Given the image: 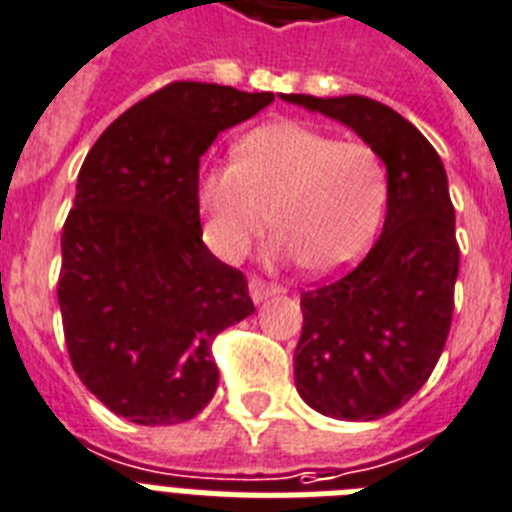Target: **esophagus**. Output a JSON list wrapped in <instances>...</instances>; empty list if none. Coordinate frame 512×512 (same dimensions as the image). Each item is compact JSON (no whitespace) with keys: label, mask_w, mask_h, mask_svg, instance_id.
Listing matches in <instances>:
<instances>
[{"label":"esophagus","mask_w":512,"mask_h":512,"mask_svg":"<svg viewBox=\"0 0 512 512\" xmlns=\"http://www.w3.org/2000/svg\"><path fill=\"white\" fill-rule=\"evenodd\" d=\"M248 292H251L253 303H261V300H266L269 295H274V292H277V287L269 285V282H264V279L253 277L251 282H248Z\"/></svg>","instance_id":"34e87169"}]
</instances>
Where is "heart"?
Returning <instances> with one entry per match:
<instances>
[{"mask_svg":"<svg viewBox=\"0 0 512 512\" xmlns=\"http://www.w3.org/2000/svg\"><path fill=\"white\" fill-rule=\"evenodd\" d=\"M388 176L365 142H339L298 121L248 131L233 163L196 178L204 238L217 256L240 259L269 225L274 253L300 259L313 274H334L368 251L383 222Z\"/></svg>","mask_w":512,"mask_h":512,"instance_id":"1","label":"heart"}]
</instances>
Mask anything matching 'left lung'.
<instances>
[{
  "instance_id": "obj_1",
  "label": "left lung",
  "mask_w": 512,
  "mask_h": 512,
  "mask_svg": "<svg viewBox=\"0 0 512 512\" xmlns=\"http://www.w3.org/2000/svg\"><path fill=\"white\" fill-rule=\"evenodd\" d=\"M342 121L388 170V212L368 256L300 295L295 386L316 412L370 422L404 406L443 355L458 277L456 209L440 155L404 116L362 95H282Z\"/></svg>"
}]
</instances>
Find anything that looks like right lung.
<instances>
[{
    "label": "right lung",
    "instance_id": "obj_1",
    "mask_svg": "<svg viewBox=\"0 0 512 512\" xmlns=\"http://www.w3.org/2000/svg\"><path fill=\"white\" fill-rule=\"evenodd\" d=\"M274 93L170 82L87 152L61 233L59 308L87 391L137 425H178L212 401L214 336L251 316L240 269L202 240L199 160Z\"/></svg>",
    "mask_w": 512,
    "mask_h": 512
}]
</instances>
